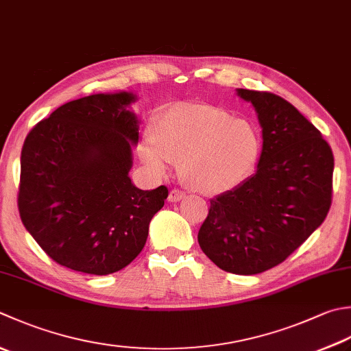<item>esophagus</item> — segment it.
Wrapping results in <instances>:
<instances>
[{"instance_id":"1","label":"esophagus","mask_w":351,"mask_h":351,"mask_svg":"<svg viewBox=\"0 0 351 351\" xmlns=\"http://www.w3.org/2000/svg\"><path fill=\"white\" fill-rule=\"evenodd\" d=\"M184 197H185V191H182L180 189L170 190V193H169V201L170 202H180L181 199H184Z\"/></svg>"}]
</instances>
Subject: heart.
<instances>
[{"instance_id":"1","label":"heart","mask_w":351,"mask_h":351,"mask_svg":"<svg viewBox=\"0 0 351 351\" xmlns=\"http://www.w3.org/2000/svg\"><path fill=\"white\" fill-rule=\"evenodd\" d=\"M260 155L257 132L243 119L208 103H178L164 114L141 147L156 171L180 162L182 180L201 193H222L248 176Z\"/></svg>"}]
</instances>
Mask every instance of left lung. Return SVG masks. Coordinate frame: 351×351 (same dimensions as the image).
I'll return each mask as SVG.
<instances>
[{"label": "left lung", "mask_w": 351, "mask_h": 351, "mask_svg": "<svg viewBox=\"0 0 351 351\" xmlns=\"http://www.w3.org/2000/svg\"><path fill=\"white\" fill-rule=\"evenodd\" d=\"M262 126L257 171L210 201L197 242L221 269L254 276L280 265L324 222L335 160L319 130L289 101L237 89Z\"/></svg>", "instance_id": "left-lung-1"}]
</instances>
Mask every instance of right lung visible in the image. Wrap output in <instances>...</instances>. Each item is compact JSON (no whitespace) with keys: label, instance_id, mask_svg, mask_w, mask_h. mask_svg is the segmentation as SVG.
Listing matches in <instances>:
<instances>
[{"label":"right lung","instance_id":"1","mask_svg":"<svg viewBox=\"0 0 351 351\" xmlns=\"http://www.w3.org/2000/svg\"><path fill=\"white\" fill-rule=\"evenodd\" d=\"M132 93L68 101L39 121L21 152V221L54 262L108 276L138 256L169 196L129 178L138 119Z\"/></svg>","mask_w":351,"mask_h":351}]
</instances>
